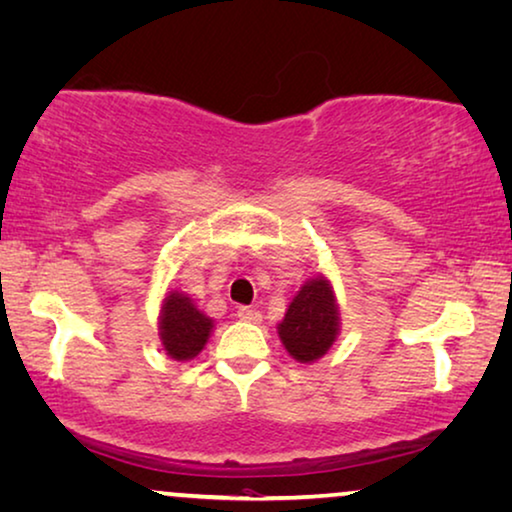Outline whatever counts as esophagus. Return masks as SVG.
<instances>
[{
  "instance_id": "1",
  "label": "esophagus",
  "mask_w": 512,
  "mask_h": 512,
  "mask_svg": "<svg viewBox=\"0 0 512 512\" xmlns=\"http://www.w3.org/2000/svg\"><path fill=\"white\" fill-rule=\"evenodd\" d=\"M235 316H238L240 320H245V322H254V325H258V322L263 320V313L256 311V309H251V306H240Z\"/></svg>"
}]
</instances>
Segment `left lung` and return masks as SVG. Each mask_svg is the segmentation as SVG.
Returning a JSON list of instances; mask_svg holds the SVG:
<instances>
[{
  "label": "left lung",
  "mask_w": 512,
  "mask_h": 512,
  "mask_svg": "<svg viewBox=\"0 0 512 512\" xmlns=\"http://www.w3.org/2000/svg\"><path fill=\"white\" fill-rule=\"evenodd\" d=\"M277 329L283 348L300 364H313L327 355L338 336V304L329 279L306 281L288 304Z\"/></svg>",
  "instance_id": "left-lung-1"
}]
</instances>
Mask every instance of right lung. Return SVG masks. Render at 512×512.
Instances as JSON below:
<instances>
[{
    "label": "right lung",
    "mask_w": 512,
    "mask_h": 512,
    "mask_svg": "<svg viewBox=\"0 0 512 512\" xmlns=\"http://www.w3.org/2000/svg\"><path fill=\"white\" fill-rule=\"evenodd\" d=\"M215 322L185 293L171 290L160 309V341L164 352L176 361L194 359L206 348Z\"/></svg>",
    "instance_id": "right-lung-1"
}]
</instances>
